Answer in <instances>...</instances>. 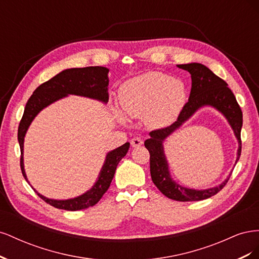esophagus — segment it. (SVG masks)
Here are the masks:
<instances>
[{
  "label": "esophagus",
  "instance_id": "obj_1",
  "mask_svg": "<svg viewBox=\"0 0 259 259\" xmlns=\"http://www.w3.org/2000/svg\"><path fill=\"white\" fill-rule=\"evenodd\" d=\"M143 144H144V140L140 137H134L131 140V145H132V147H134V148L140 147Z\"/></svg>",
  "mask_w": 259,
  "mask_h": 259
}]
</instances>
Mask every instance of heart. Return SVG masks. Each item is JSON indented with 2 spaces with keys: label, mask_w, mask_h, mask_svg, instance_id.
I'll return each instance as SVG.
<instances>
[{
  "label": "heart",
  "mask_w": 259,
  "mask_h": 259,
  "mask_svg": "<svg viewBox=\"0 0 259 259\" xmlns=\"http://www.w3.org/2000/svg\"><path fill=\"white\" fill-rule=\"evenodd\" d=\"M123 111L131 117H144L152 128H162L173 123L186 103V90L182 81L161 72H148L125 83L120 92ZM124 120L120 110H115Z\"/></svg>",
  "instance_id": "b5f03b06"
}]
</instances>
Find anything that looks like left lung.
Wrapping results in <instances>:
<instances>
[{
	"instance_id": "8db88e82",
	"label": "left lung",
	"mask_w": 259,
	"mask_h": 259,
	"mask_svg": "<svg viewBox=\"0 0 259 259\" xmlns=\"http://www.w3.org/2000/svg\"><path fill=\"white\" fill-rule=\"evenodd\" d=\"M177 67L186 70L191 74L192 83L189 100L184 106L177 120L173 124L165 128L150 132L149 134L150 138L145 142V147L150 153V173L152 182L165 197L180 202L201 201L213 197L221 191L228 183L229 177L217 187L204 190H195L180 186L170 177L167 160L165 153H164L163 142L182 126L183 123L190 119V116H192L200 108L204 106L214 107L228 120L234 135L238 139L239 148L236 160L237 164L241 155V128L243 115L236 97L228 88V84L211 72L207 67L202 64H197V62L177 65Z\"/></svg>"
}]
</instances>
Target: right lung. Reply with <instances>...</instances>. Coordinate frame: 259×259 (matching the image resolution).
<instances>
[{"label":"right lung","mask_w":259,"mask_h":259,"mask_svg":"<svg viewBox=\"0 0 259 259\" xmlns=\"http://www.w3.org/2000/svg\"><path fill=\"white\" fill-rule=\"evenodd\" d=\"M108 72L109 69L105 67H85L67 69L52 77L51 80L41 84L33 92L26 105L25 111L18 126V142L20 146V168L22 175L28 182L23 167V140L26 133L37 113L45 107L50 106L68 95H79L96 99L107 104L109 99L108 94ZM130 143H125L121 147L108 152L106 160L99 173L97 182L89 191L80 197L69 200H53L45 198L33 189L36 194L48 204L66 210H80L94 206L101 199L110 187L117 164L126 155ZM29 183V182H28Z\"/></svg>","instance_id":"right-lung-1"}]
</instances>
